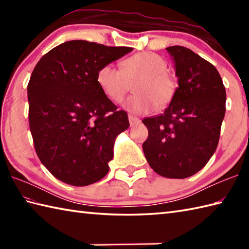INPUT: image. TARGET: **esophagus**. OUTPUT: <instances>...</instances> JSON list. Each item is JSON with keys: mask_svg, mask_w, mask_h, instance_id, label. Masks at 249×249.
<instances>
[{"mask_svg": "<svg viewBox=\"0 0 249 249\" xmlns=\"http://www.w3.org/2000/svg\"><path fill=\"white\" fill-rule=\"evenodd\" d=\"M128 120H129L130 126H136L140 123V119L136 118V116H133V115H128Z\"/></svg>", "mask_w": 249, "mask_h": 249, "instance_id": "obj_1", "label": "esophagus"}]
</instances>
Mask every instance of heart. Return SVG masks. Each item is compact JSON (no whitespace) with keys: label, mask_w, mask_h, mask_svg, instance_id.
<instances>
[{"label":"heart","mask_w":249,"mask_h":249,"mask_svg":"<svg viewBox=\"0 0 249 249\" xmlns=\"http://www.w3.org/2000/svg\"><path fill=\"white\" fill-rule=\"evenodd\" d=\"M168 64L154 52H139L122 62V70L113 64L103 66L97 72L100 89L114 103H120L135 83L136 94L124 106L130 112L144 114L155 108H165L172 102L177 82L167 71Z\"/></svg>","instance_id":"heart-1"}]
</instances>
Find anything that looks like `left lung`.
Listing matches in <instances>:
<instances>
[{
	"instance_id": "obj_1",
	"label": "left lung",
	"mask_w": 249,
	"mask_h": 249,
	"mask_svg": "<svg viewBox=\"0 0 249 249\" xmlns=\"http://www.w3.org/2000/svg\"><path fill=\"white\" fill-rule=\"evenodd\" d=\"M178 87L163 113L142 120V144L151 168L161 177L185 178L202 169L218 145L226 112V89L215 66L182 46L168 47Z\"/></svg>"
}]
</instances>
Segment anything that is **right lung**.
Returning <instances> with one entry per match:
<instances>
[{"mask_svg": "<svg viewBox=\"0 0 249 249\" xmlns=\"http://www.w3.org/2000/svg\"><path fill=\"white\" fill-rule=\"evenodd\" d=\"M133 50L70 40L46 53L28 84L29 123L36 154L60 181L87 186L109 171L127 113L106 96L97 72Z\"/></svg>", "mask_w": 249, "mask_h": 249, "instance_id": "add662e5", "label": "right lung"}]
</instances>
